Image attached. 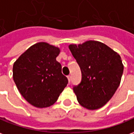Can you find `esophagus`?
Here are the masks:
<instances>
[{"mask_svg": "<svg viewBox=\"0 0 134 134\" xmlns=\"http://www.w3.org/2000/svg\"><path fill=\"white\" fill-rule=\"evenodd\" d=\"M67 78H68L69 82H70V81H71V75H69V76H67Z\"/></svg>", "mask_w": 134, "mask_h": 134, "instance_id": "esophagus-1", "label": "esophagus"}]
</instances>
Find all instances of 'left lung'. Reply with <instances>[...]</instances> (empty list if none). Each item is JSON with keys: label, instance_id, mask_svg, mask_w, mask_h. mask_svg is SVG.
<instances>
[{"label": "left lung", "instance_id": "8db88e82", "mask_svg": "<svg viewBox=\"0 0 134 134\" xmlns=\"http://www.w3.org/2000/svg\"><path fill=\"white\" fill-rule=\"evenodd\" d=\"M82 71V81L73 90L81 106L90 110L102 107L120 85L124 66L120 56L97 41L69 46Z\"/></svg>", "mask_w": 134, "mask_h": 134}]
</instances>
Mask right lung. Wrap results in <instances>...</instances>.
<instances>
[{"mask_svg": "<svg viewBox=\"0 0 134 134\" xmlns=\"http://www.w3.org/2000/svg\"><path fill=\"white\" fill-rule=\"evenodd\" d=\"M60 52L57 47L38 42L28 48L14 63L13 79L16 87L35 107L53 105L68 84L60 63L56 60Z\"/></svg>", "mask_w": 134, "mask_h": 134, "instance_id": "add662e5", "label": "right lung"}]
</instances>
